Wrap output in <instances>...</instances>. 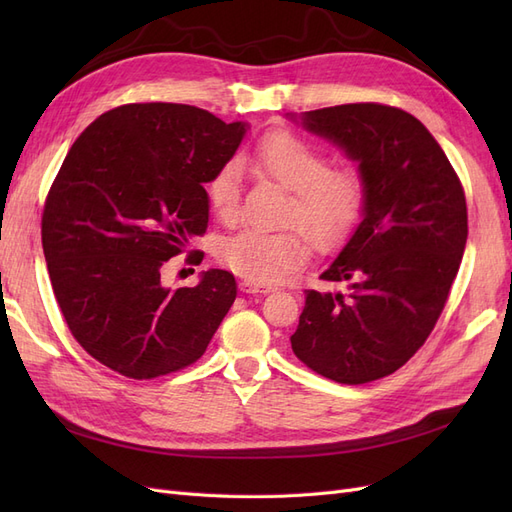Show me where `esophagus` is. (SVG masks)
<instances>
[{"label": "esophagus", "mask_w": 512, "mask_h": 512, "mask_svg": "<svg viewBox=\"0 0 512 512\" xmlns=\"http://www.w3.org/2000/svg\"><path fill=\"white\" fill-rule=\"evenodd\" d=\"M239 286H241V290H243V292H250V294H256V292H271V286L254 284V282H247V280H243Z\"/></svg>", "instance_id": "obj_1"}]
</instances>
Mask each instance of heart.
I'll list each match as a JSON object with an SVG mask.
<instances>
[{"instance_id":"obj_1","label":"heart","mask_w":512,"mask_h":512,"mask_svg":"<svg viewBox=\"0 0 512 512\" xmlns=\"http://www.w3.org/2000/svg\"><path fill=\"white\" fill-rule=\"evenodd\" d=\"M258 173L275 179L290 198L280 232L243 230L220 245V260L247 282L271 286L297 271L309 258V240L318 247L342 243L361 220L367 183L359 168L331 166V158L303 136L275 130L260 138L243 158ZM211 211L224 222L239 213L241 173L235 160L213 170L205 183Z\"/></svg>"}]
</instances>
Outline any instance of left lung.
I'll return each mask as SVG.
<instances>
[{"label": "left lung", "mask_w": 512, "mask_h": 512, "mask_svg": "<svg viewBox=\"0 0 512 512\" xmlns=\"http://www.w3.org/2000/svg\"><path fill=\"white\" fill-rule=\"evenodd\" d=\"M303 123L359 160L367 200L363 222L320 275L348 290H305L292 352L339 384L380 380L412 359L442 314L466 250V192L436 138L401 108L339 104Z\"/></svg>", "instance_id": "8db88e82"}]
</instances>
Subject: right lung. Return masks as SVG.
I'll use <instances>...</instances> for the list:
<instances>
[{"mask_svg": "<svg viewBox=\"0 0 512 512\" xmlns=\"http://www.w3.org/2000/svg\"><path fill=\"white\" fill-rule=\"evenodd\" d=\"M243 134L245 123L203 108L134 102L70 147L44 200L42 250L72 337L104 367L153 380L205 354L235 303V275L211 269L194 288H168L162 273L207 232L205 183Z\"/></svg>", "mask_w": 512, "mask_h": 512, "instance_id": "obj_1", "label": "right lung"}]
</instances>
